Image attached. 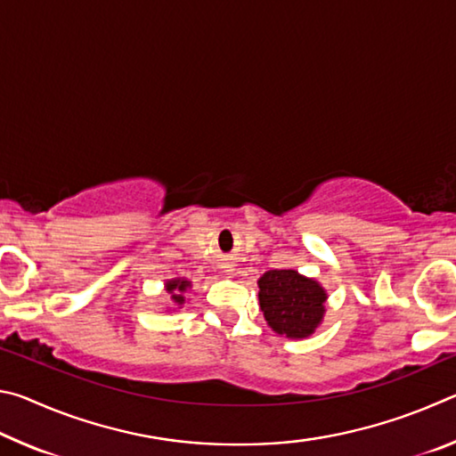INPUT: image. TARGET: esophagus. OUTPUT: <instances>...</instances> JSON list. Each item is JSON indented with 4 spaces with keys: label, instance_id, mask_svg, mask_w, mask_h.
Instances as JSON below:
<instances>
[{
    "label": "esophagus",
    "instance_id": "obj_1",
    "mask_svg": "<svg viewBox=\"0 0 456 456\" xmlns=\"http://www.w3.org/2000/svg\"><path fill=\"white\" fill-rule=\"evenodd\" d=\"M233 272H235V265L233 264L223 265V273H225V275H233Z\"/></svg>",
    "mask_w": 456,
    "mask_h": 456
}]
</instances>
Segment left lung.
Listing matches in <instances>:
<instances>
[{
	"label": "left lung",
	"mask_w": 456,
	"mask_h": 456,
	"mask_svg": "<svg viewBox=\"0 0 456 456\" xmlns=\"http://www.w3.org/2000/svg\"><path fill=\"white\" fill-rule=\"evenodd\" d=\"M259 307L275 334L304 339L322 326L328 291L296 269H269L257 280Z\"/></svg>",
	"instance_id": "8db88e82"
}]
</instances>
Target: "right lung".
Here are the masks:
<instances>
[{"mask_svg":"<svg viewBox=\"0 0 456 456\" xmlns=\"http://www.w3.org/2000/svg\"><path fill=\"white\" fill-rule=\"evenodd\" d=\"M192 288V281L184 280V277H173V280L165 281V291H167V312L181 310V307L187 304V291Z\"/></svg>","mask_w":456,"mask_h":456,"instance_id":"obj_1","label":"right lung"}]
</instances>
